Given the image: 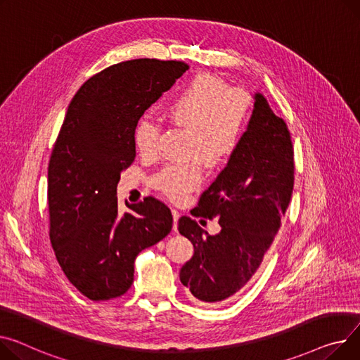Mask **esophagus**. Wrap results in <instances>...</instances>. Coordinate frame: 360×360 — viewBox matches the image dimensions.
I'll return each instance as SVG.
<instances>
[{
	"label": "esophagus",
	"mask_w": 360,
	"mask_h": 360,
	"mask_svg": "<svg viewBox=\"0 0 360 360\" xmlns=\"http://www.w3.org/2000/svg\"><path fill=\"white\" fill-rule=\"evenodd\" d=\"M172 217H174V231H176L178 230V220H179V217H181V214H179V211L178 210H172Z\"/></svg>",
	"instance_id": "esophagus-1"
}]
</instances>
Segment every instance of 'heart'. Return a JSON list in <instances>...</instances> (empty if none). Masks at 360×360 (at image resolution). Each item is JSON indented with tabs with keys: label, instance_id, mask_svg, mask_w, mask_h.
Here are the masks:
<instances>
[{
	"label": "heart",
	"instance_id": "b5f03b06",
	"mask_svg": "<svg viewBox=\"0 0 360 360\" xmlns=\"http://www.w3.org/2000/svg\"><path fill=\"white\" fill-rule=\"evenodd\" d=\"M253 108L250 94L230 88L226 81L211 74H200L185 82L163 107L167 122L189 130L188 158L200 159L208 167L227 163L240 148ZM160 127L141 118L133 130L134 146L143 156L158 152ZM202 179L200 162L167 165L159 171L152 185L169 200L179 201Z\"/></svg>",
	"mask_w": 360,
	"mask_h": 360
}]
</instances>
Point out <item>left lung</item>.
Returning a JSON list of instances; mask_svg holds the SVG:
<instances>
[{"mask_svg":"<svg viewBox=\"0 0 360 360\" xmlns=\"http://www.w3.org/2000/svg\"><path fill=\"white\" fill-rule=\"evenodd\" d=\"M294 189V148L286 123L262 94L240 148L204 191L195 217L219 219L210 236L191 217L178 230L194 246L179 279L200 302H220L240 291L271 248Z\"/></svg>","mask_w":360,"mask_h":360,"instance_id":"obj_1","label":"left lung"}]
</instances>
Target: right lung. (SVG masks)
<instances>
[{
    "instance_id": "obj_1",
    "label": "right lung",
    "mask_w": 360,
    "mask_h": 360,
    "mask_svg": "<svg viewBox=\"0 0 360 360\" xmlns=\"http://www.w3.org/2000/svg\"><path fill=\"white\" fill-rule=\"evenodd\" d=\"M189 66L134 59L91 77L72 98L47 169L51 242L75 288L92 301L117 298L134 279L136 256L172 230V214L146 197H115L120 174L133 163V130L140 117Z\"/></svg>"
}]
</instances>
